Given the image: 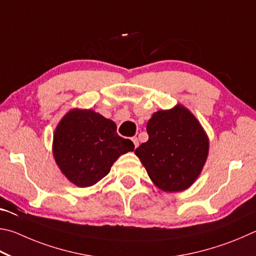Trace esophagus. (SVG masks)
Segmentation results:
<instances>
[{"label":"esophagus","mask_w":256,"mask_h":256,"mask_svg":"<svg viewBox=\"0 0 256 256\" xmlns=\"http://www.w3.org/2000/svg\"><path fill=\"white\" fill-rule=\"evenodd\" d=\"M132 140L134 142V146H135V148H137V147L140 146V142H138V138L137 137H132Z\"/></svg>","instance_id":"1"}]
</instances>
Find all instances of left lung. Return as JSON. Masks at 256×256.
<instances>
[{
	"label": "left lung",
	"instance_id": "1",
	"mask_svg": "<svg viewBox=\"0 0 256 256\" xmlns=\"http://www.w3.org/2000/svg\"><path fill=\"white\" fill-rule=\"evenodd\" d=\"M148 140L135 154L152 182L165 192L190 188L209 154V138L199 120L184 106L154 112L147 122Z\"/></svg>",
	"mask_w": 256,
	"mask_h": 256
}]
</instances>
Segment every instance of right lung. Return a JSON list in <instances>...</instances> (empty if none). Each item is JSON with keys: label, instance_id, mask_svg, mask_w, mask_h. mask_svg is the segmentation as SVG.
<instances>
[{"label": "right lung", "instance_id": "right-lung-1", "mask_svg": "<svg viewBox=\"0 0 256 256\" xmlns=\"http://www.w3.org/2000/svg\"><path fill=\"white\" fill-rule=\"evenodd\" d=\"M132 142L118 136L116 124L91 109H72L54 132L52 155L67 180L76 186H94L110 172Z\"/></svg>", "mask_w": 256, "mask_h": 256}]
</instances>
